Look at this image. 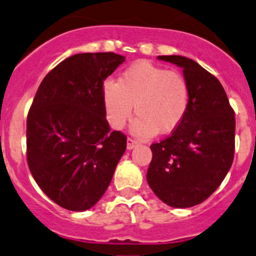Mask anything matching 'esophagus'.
<instances>
[{"label": "esophagus", "instance_id": "34e87169", "mask_svg": "<svg viewBox=\"0 0 256 256\" xmlns=\"http://www.w3.org/2000/svg\"><path fill=\"white\" fill-rule=\"evenodd\" d=\"M138 144H140V142L136 140H133V138L130 137L128 140H126V148H128V150H133V148L137 147Z\"/></svg>", "mask_w": 256, "mask_h": 256}]
</instances>
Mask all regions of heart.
<instances>
[{"label":"heart","instance_id":"obj_1","mask_svg":"<svg viewBox=\"0 0 256 256\" xmlns=\"http://www.w3.org/2000/svg\"><path fill=\"white\" fill-rule=\"evenodd\" d=\"M106 119L114 130H122L134 112L133 132L140 137L170 134L181 126L188 110L190 86L177 70L138 62L103 86Z\"/></svg>","mask_w":256,"mask_h":256}]
</instances>
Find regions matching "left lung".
<instances>
[{"label": "left lung", "mask_w": 256, "mask_h": 256, "mask_svg": "<svg viewBox=\"0 0 256 256\" xmlns=\"http://www.w3.org/2000/svg\"><path fill=\"white\" fill-rule=\"evenodd\" d=\"M158 59L184 69L188 110L171 136L150 144L147 181L172 208H191L211 196L228 174L235 153V112L218 78L178 55Z\"/></svg>", "instance_id": "8db88e82"}]
</instances>
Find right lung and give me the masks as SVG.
Returning a JSON list of instances; mask_svg holds the SVG:
<instances>
[{
  "label": "right lung",
  "instance_id": "1",
  "mask_svg": "<svg viewBox=\"0 0 256 256\" xmlns=\"http://www.w3.org/2000/svg\"><path fill=\"white\" fill-rule=\"evenodd\" d=\"M124 62L114 52L68 58L41 82L26 124L31 174L46 196L70 211L98 202L126 152V136L106 118L104 80Z\"/></svg>",
  "mask_w": 256,
  "mask_h": 256
}]
</instances>
